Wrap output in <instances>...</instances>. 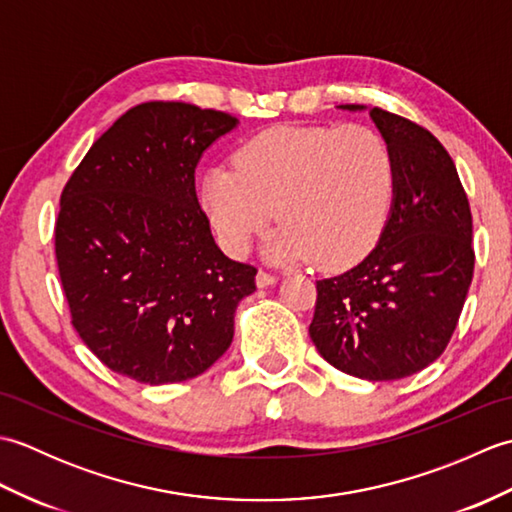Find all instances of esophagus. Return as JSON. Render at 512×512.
Here are the masks:
<instances>
[{
  "label": "esophagus",
  "instance_id": "esophagus-1",
  "mask_svg": "<svg viewBox=\"0 0 512 512\" xmlns=\"http://www.w3.org/2000/svg\"><path fill=\"white\" fill-rule=\"evenodd\" d=\"M273 284H277V275L268 273V270H259V273H257V286L259 288H266V286H273Z\"/></svg>",
  "mask_w": 512,
  "mask_h": 512
}]
</instances>
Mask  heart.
<instances>
[{
	"mask_svg": "<svg viewBox=\"0 0 512 512\" xmlns=\"http://www.w3.org/2000/svg\"><path fill=\"white\" fill-rule=\"evenodd\" d=\"M204 180V206L226 250L242 255L273 220L268 255L319 268L356 264L378 242L396 193L385 136L361 123L275 127Z\"/></svg>",
	"mask_w": 512,
	"mask_h": 512,
	"instance_id": "obj_1",
	"label": "heart"
}]
</instances>
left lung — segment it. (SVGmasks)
I'll use <instances>...</instances> for the list:
<instances>
[{
  "label": "left lung",
  "instance_id": "1",
  "mask_svg": "<svg viewBox=\"0 0 512 512\" xmlns=\"http://www.w3.org/2000/svg\"><path fill=\"white\" fill-rule=\"evenodd\" d=\"M369 114L394 154V204L372 253L317 281L310 339L345 374L398 380L447 350L473 279V217L449 151L429 129L380 107Z\"/></svg>",
  "mask_w": 512,
  "mask_h": 512
}]
</instances>
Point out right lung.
Returning a JSON list of instances; mask_svg holds the SVG:
<instances>
[{
    "mask_svg": "<svg viewBox=\"0 0 512 512\" xmlns=\"http://www.w3.org/2000/svg\"><path fill=\"white\" fill-rule=\"evenodd\" d=\"M237 125L217 110H127L65 182L54 224L74 330L112 372L145 385L206 372L233 341L257 268L228 259L195 193V167Z\"/></svg>",
    "mask_w": 512,
    "mask_h": 512,
    "instance_id": "1",
    "label": "right lung"
}]
</instances>
